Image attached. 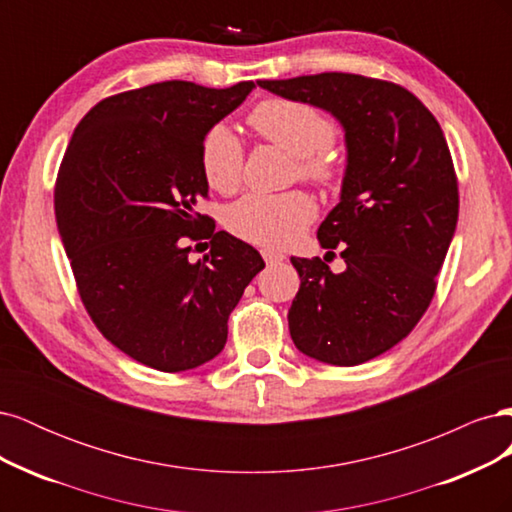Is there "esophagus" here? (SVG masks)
I'll return each mask as SVG.
<instances>
[{
  "instance_id": "1",
  "label": "esophagus",
  "mask_w": 512,
  "mask_h": 512,
  "mask_svg": "<svg viewBox=\"0 0 512 512\" xmlns=\"http://www.w3.org/2000/svg\"><path fill=\"white\" fill-rule=\"evenodd\" d=\"M262 258H265L267 265H277V262H282L286 256L280 252H273V250H262Z\"/></svg>"
}]
</instances>
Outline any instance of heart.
Instances as JSON below:
<instances>
[{
    "label": "heart",
    "mask_w": 512,
    "mask_h": 512,
    "mask_svg": "<svg viewBox=\"0 0 512 512\" xmlns=\"http://www.w3.org/2000/svg\"><path fill=\"white\" fill-rule=\"evenodd\" d=\"M252 130L267 143L294 156V175L316 185H331L339 177L331 145L335 123L316 106L271 98L260 102L247 117ZM198 160L211 190H237L243 168V145L226 123L211 126L200 141ZM316 218L314 198L303 190L280 194H245L226 211V226L237 237L267 247H286L297 241Z\"/></svg>",
    "instance_id": "heart-1"
}]
</instances>
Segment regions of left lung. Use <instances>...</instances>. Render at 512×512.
Wrapping results in <instances>:
<instances>
[{"label": "left lung", "mask_w": 512, "mask_h": 512, "mask_svg": "<svg viewBox=\"0 0 512 512\" xmlns=\"http://www.w3.org/2000/svg\"><path fill=\"white\" fill-rule=\"evenodd\" d=\"M258 85L344 126L342 198L318 241L329 254L342 250L346 271L333 273L318 256L290 258L301 286L288 327L312 359L361 365L399 344L436 294L459 215L451 151L429 108L391 81L322 72Z\"/></svg>", "instance_id": "8db88e82"}]
</instances>
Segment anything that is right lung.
I'll return each mask as SVG.
<instances>
[{"label":"right lung","mask_w":512,"mask_h":512,"mask_svg":"<svg viewBox=\"0 0 512 512\" xmlns=\"http://www.w3.org/2000/svg\"><path fill=\"white\" fill-rule=\"evenodd\" d=\"M254 87L164 81L104 98L61 160L55 218L81 301L108 342L158 371L218 356L230 312L265 269L252 245L196 211L209 196L200 141ZM203 238L208 256L190 263L187 243Z\"/></svg>","instance_id":"1"}]
</instances>
